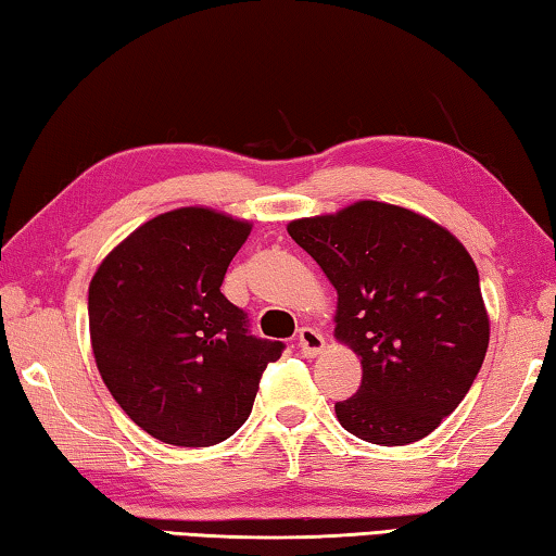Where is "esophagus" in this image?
Instances as JSON below:
<instances>
[{"label":"esophagus","mask_w":556,"mask_h":556,"mask_svg":"<svg viewBox=\"0 0 556 556\" xmlns=\"http://www.w3.org/2000/svg\"><path fill=\"white\" fill-rule=\"evenodd\" d=\"M298 348L305 357H317L325 350V338L317 330H313V327H303L298 332Z\"/></svg>","instance_id":"34e87169"}]
</instances>
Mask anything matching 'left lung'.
Wrapping results in <instances>:
<instances>
[{
	"instance_id": "8db88e82",
	"label": "left lung",
	"mask_w": 556,
	"mask_h": 556,
	"mask_svg": "<svg viewBox=\"0 0 556 556\" xmlns=\"http://www.w3.org/2000/svg\"><path fill=\"white\" fill-rule=\"evenodd\" d=\"M288 233L338 290L334 338L362 357L357 394L334 404L342 429L377 445L429 435L488 352L470 253L431 218L384 202L298 218Z\"/></svg>"
}]
</instances>
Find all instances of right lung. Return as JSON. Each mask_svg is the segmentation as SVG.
<instances>
[{
    "label": "right lung",
    "mask_w": 556,
    "mask_h": 556,
    "mask_svg": "<svg viewBox=\"0 0 556 556\" xmlns=\"http://www.w3.org/2000/svg\"><path fill=\"white\" fill-rule=\"evenodd\" d=\"M251 224L202 206L160 214L100 263L88 288L90 344L108 391L154 439L222 443L253 408L283 342L261 340L222 293Z\"/></svg>",
    "instance_id": "add662e5"
}]
</instances>
